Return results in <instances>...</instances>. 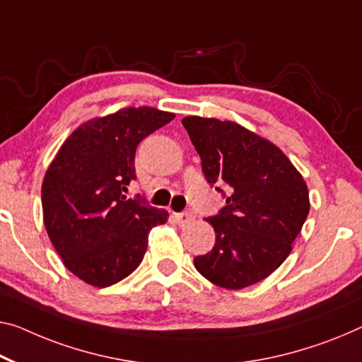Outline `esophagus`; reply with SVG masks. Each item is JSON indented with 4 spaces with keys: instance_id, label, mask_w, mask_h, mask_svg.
Wrapping results in <instances>:
<instances>
[{
    "instance_id": "obj_1",
    "label": "esophagus",
    "mask_w": 362,
    "mask_h": 362,
    "mask_svg": "<svg viewBox=\"0 0 362 362\" xmlns=\"http://www.w3.org/2000/svg\"><path fill=\"white\" fill-rule=\"evenodd\" d=\"M176 223L180 226H185V225H189L191 221L194 220V215L191 212H181V214H173Z\"/></svg>"
}]
</instances>
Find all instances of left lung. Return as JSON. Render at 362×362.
Wrapping results in <instances>:
<instances>
[{
  "instance_id": "1",
  "label": "left lung",
  "mask_w": 362,
  "mask_h": 362,
  "mask_svg": "<svg viewBox=\"0 0 362 362\" xmlns=\"http://www.w3.org/2000/svg\"><path fill=\"white\" fill-rule=\"evenodd\" d=\"M210 185H223L226 205L205 218L215 246L194 259L197 272L226 290H241L275 272L309 214V191L290 158L246 127L216 118L182 119Z\"/></svg>"
}]
</instances>
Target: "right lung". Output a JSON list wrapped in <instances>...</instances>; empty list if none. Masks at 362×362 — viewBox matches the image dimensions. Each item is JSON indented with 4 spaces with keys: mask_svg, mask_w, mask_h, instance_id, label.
Returning a JSON list of instances; mask_svg holds the SVG:
<instances>
[{
    "mask_svg": "<svg viewBox=\"0 0 362 362\" xmlns=\"http://www.w3.org/2000/svg\"><path fill=\"white\" fill-rule=\"evenodd\" d=\"M173 113L123 108L81 124L59 147L42 185L43 223L66 269L88 285L111 286L131 275L147 251L148 233L168 212L126 199L136 180L142 139Z\"/></svg>",
    "mask_w": 362,
    "mask_h": 362,
    "instance_id": "1",
    "label": "right lung"
}]
</instances>
